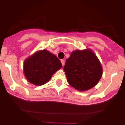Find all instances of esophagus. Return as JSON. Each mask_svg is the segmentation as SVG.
Segmentation results:
<instances>
[{
  "instance_id": "esophagus-1",
  "label": "esophagus",
  "mask_w": 125,
  "mask_h": 125,
  "mask_svg": "<svg viewBox=\"0 0 125 125\" xmlns=\"http://www.w3.org/2000/svg\"><path fill=\"white\" fill-rule=\"evenodd\" d=\"M61 63H62V64L63 66H64V65H65V60H61Z\"/></svg>"
}]
</instances>
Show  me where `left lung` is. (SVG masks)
I'll return each instance as SVG.
<instances>
[{
	"instance_id": "1",
	"label": "left lung",
	"mask_w": 125,
	"mask_h": 125,
	"mask_svg": "<svg viewBox=\"0 0 125 125\" xmlns=\"http://www.w3.org/2000/svg\"><path fill=\"white\" fill-rule=\"evenodd\" d=\"M63 70L69 84L79 91L94 87L103 73L99 60L89 49L73 51L66 60Z\"/></svg>"
}]
</instances>
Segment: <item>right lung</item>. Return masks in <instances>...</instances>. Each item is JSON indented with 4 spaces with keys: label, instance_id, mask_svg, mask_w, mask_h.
<instances>
[{
    "label": "right lung",
    "instance_id": "1",
    "mask_svg": "<svg viewBox=\"0 0 125 125\" xmlns=\"http://www.w3.org/2000/svg\"><path fill=\"white\" fill-rule=\"evenodd\" d=\"M62 67L54 54L47 50H41L24 60L23 72L26 80L36 86H42L50 81L52 75Z\"/></svg>",
    "mask_w": 125,
    "mask_h": 125
}]
</instances>
